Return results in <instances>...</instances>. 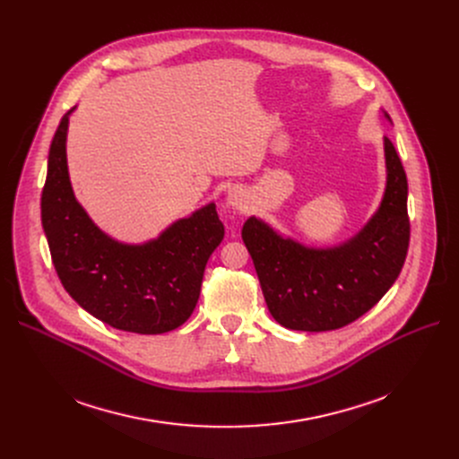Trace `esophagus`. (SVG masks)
I'll return each instance as SVG.
<instances>
[{"label":"esophagus","instance_id":"obj_1","mask_svg":"<svg viewBox=\"0 0 459 459\" xmlns=\"http://www.w3.org/2000/svg\"><path fill=\"white\" fill-rule=\"evenodd\" d=\"M227 204L232 208H246L249 203V195L246 193V189L242 186H232L227 189Z\"/></svg>","mask_w":459,"mask_h":459}]
</instances>
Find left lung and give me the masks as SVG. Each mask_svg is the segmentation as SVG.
Listing matches in <instances>:
<instances>
[{
  "label": "left lung",
  "mask_w": 459,
  "mask_h": 459,
  "mask_svg": "<svg viewBox=\"0 0 459 459\" xmlns=\"http://www.w3.org/2000/svg\"><path fill=\"white\" fill-rule=\"evenodd\" d=\"M381 113L391 123L389 113ZM383 152L387 178L379 206L344 242L308 246L256 215L244 223L242 238L264 299L282 327L310 333L344 327L370 310L398 279L409 246L407 178L387 137Z\"/></svg>",
  "instance_id": "left-lung-1"
}]
</instances>
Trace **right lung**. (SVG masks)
I'll return each instance as SVG.
<instances>
[{
	"label": "right lung",
	"instance_id": "1",
	"mask_svg": "<svg viewBox=\"0 0 459 459\" xmlns=\"http://www.w3.org/2000/svg\"><path fill=\"white\" fill-rule=\"evenodd\" d=\"M74 109L63 115L52 139L40 199L56 272L72 299L100 322L139 334L173 331L195 308L206 262L225 234L215 203L180 217L147 242L109 236L72 189L66 134Z\"/></svg>",
	"mask_w": 459,
	"mask_h": 459
}]
</instances>
